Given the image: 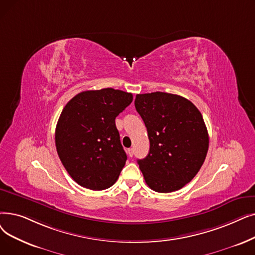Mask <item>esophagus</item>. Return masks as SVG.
Masks as SVG:
<instances>
[{"instance_id":"obj_1","label":"esophagus","mask_w":255,"mask_h":255,"mask_svg":"<svg viewBox=\"0 0 255 255\" xmlns=\"http://www.w3.org/2000/svg\"><path fill=\"white\" fill-rule=\"evenodd\" d=\"M127 154L129 155V156H130V157H132V156H133V154H134V152H133V149H132V148L128 149V150H127Z\"/></svg>"}]
</instances>
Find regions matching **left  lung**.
<instances>
[{
	"label": "left lung",
	"instance_id": "1",
	"mask_svg": "<svg viewBox=\"0 0 255 255\" xmlns=\"http://www.w3.org/2000/svg\"><path fill=\"white\" fill-rule=\"evenodd\" d=\"M134 105L148 131L149 154L137 163L150 189L171 193L189 183L208 150V132L198 108L168 93L136 95Z\"/></svg>",
	"mask_w": 255,
	"mask_h": 255
}]
</instances>
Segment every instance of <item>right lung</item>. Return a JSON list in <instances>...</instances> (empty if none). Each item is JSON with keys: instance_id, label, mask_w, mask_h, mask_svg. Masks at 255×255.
I'll use <instances>...</instances> for the list:
<instances>
[{"instance_id": "right-lung-1", "label": "right lung", "mask_w": 255, "mask_h": 255, "mask_svg": "<svg viewBox=\"0 0 255 255\" xmlns=\"http://www.w3.org/2000/svg\"><path fill=\"white\" fill-rule=\"evenodd\" d=\"M132 94L114 88L76 95L62 110L55 145L65 170L93 191L112 186L127 160L116 118L132 102Z\"/></svg>"}]
</instances>
